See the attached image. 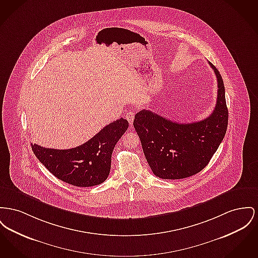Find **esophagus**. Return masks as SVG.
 Masks as SVG:
<instances>
[{
  "mask_svg": "<svg viewBox=\"0 0 258 258\" xmlns=\"http://www.w3.org/2000/svg\"><path fill=\"white\" fill-rule=\"evenodd\" d=\"M125 119L127 120V121L130 122L131 125H133V122H134V119H135V112H132V111H128L126 114H125Z\"/></svg>",
  "mask_w": 258,
  "mask_h": 258,
  "instance_id": "esophagus-1",
  "label": "esophagus"
}]
</instances>
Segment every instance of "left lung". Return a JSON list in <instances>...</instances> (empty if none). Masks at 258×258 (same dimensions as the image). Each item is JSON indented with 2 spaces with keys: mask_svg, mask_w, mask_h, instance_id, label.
Returning <instances> with one entry per match:
<instances>
[{
  "mask_svg": "<svg viewBox=\"0 0 258 258\" xmlns=\"http://www.w3.org/2000/svg\"><path fill=\"white\" fill-rule=\"evenodd\" d=\"M217 100L212 114L188 123L167 120L149 110L138 112L134 126L153 173L163 179H181L204 169L225 137L228 109L225 88L218 70Z\"/></svg>",
  "mask_w": 258,
  "mask_h": 258,
  "instance_id": "left-lung-1",
  "label": "left lung"
}]
</instances>
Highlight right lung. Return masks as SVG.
<instances>
[{"instance_id": "right-lung-1", "label": "right lung", "mask_w": 258, "mask_h": 258, "mask_svg": "<svg viewBox=\"0 0 258 258\" xmlns=\"http://www.w3.org/2000/svg\"><path fill=\"white\" fill-rule=\"evenodd\" d=\"M128 127L121 118L109 123L86 143L58 150L32 144L38 160L59 180L78 187H91L105 181L110 172L115 145Z\"/></svg>"}]
</instances>
